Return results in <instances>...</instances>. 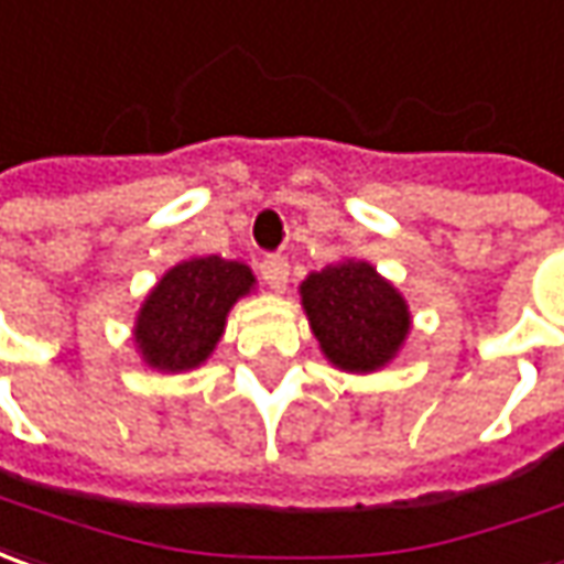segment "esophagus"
<instances>
[{
    "mask_svg": "<svg viewBox=\"0 0 564 564\" xmlns=\"http://www.w3.org/2000/svg\"><path fill=\"white\" fill-rule=\"evenodd\" d=\"M259 271H262V281L268 283L271 290L281 293L283 286H286V278H290V262H286L283 256H264L262 264H259Z\"/></svg>",
    "mask_w": 564,
    "mask_h": 564,
    "instance_id": "obj_1",
    "label": "esophagus"
}]
</instances>
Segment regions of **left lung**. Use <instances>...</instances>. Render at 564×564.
<instances>
[{
	"mask_svg": "<svg viewBox=\"0 0 564 564\" xmlns=\"http://www.w3.org/2000/svg\"><path fill=\"white\" fill-rule=\"evenodd\" d=\"M302 308L334 368L368 375L397 359L412 315L397 286L361 259L312 271L300 286Z\"/></svg>",
	"mask_w": 564,
	"mask_h": 564,
	"instance_id": "8db88e82",
	"label": "left lung"
}]
</instances>
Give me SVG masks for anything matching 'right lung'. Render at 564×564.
Listing matches in <instances>:
<instances>
[{
  "instance_id": "obj_1",
  "label": "right lung",
  "mask_w": 564,
  "mask_h": 564,
  "mask_svg": "<svg viewBox=\"0 0 564 564\" xmlns=\"http://www.w3.org/2000/svg\"><path fill=\"white\" fill-rule=\"evenodd\" d=\"M256 286L252 268L221 256L177 262L149 290L133 324V343L149 368H199L221 340L227 312Z\"/></svg>"
}]
</instances>
